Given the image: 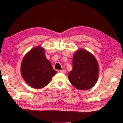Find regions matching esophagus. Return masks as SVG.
<instances>
[{"label": "esophagus", "mask_w": 123, "mask_h": 123, "mask_svg": "<svg viewBox=\"0 0 123 123\" xmlns=\"http://www.w3.org/2000/svg\"><path fill=\"white\" fill-rule=\"evenodd\" d=\"M59 73H66V70L65 69H62V70H58Z\"/></svg>", "instance_id": "1"}]
</instances>
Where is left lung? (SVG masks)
<instances>
[{
    "mask_svg": "<svg viewBox=\"0 0 123 123\" xmlns=\"http://www.w3.org/2000/svg\"><path fill=\"white\" fill-rule=\"evenodd\" d=\"M98 68L93 55L84 49H78L73 55V69L68 74V79L78 90H89L97 82Z\"/></svg>",
    "mask_w": 123,
    "mask_h": 123,
    "instance_id": "obj_1",
    "label": "left lung"
}]
</instances>
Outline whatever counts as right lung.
<instances>
[{
    "label": "right lung",
    "mask_w": 123,
    "mask_h": 123,
    "mask_svg": "<svg viewBox=\"0 0 123 123\" xmlns=\"http://www.w3.org/2000/svg\"><path fill=\"white\" fill-rule=\"evenodd\" d=\"M22 77L33 88L41 89L51 81L57 71L45 55L44 49L34 47L24 57L21 65Z\"/></svg>",
    "instance_id": "right-lung-1"
}]
</instances>
